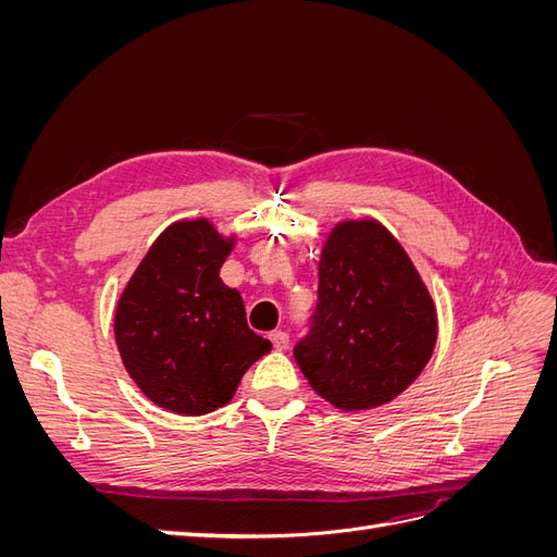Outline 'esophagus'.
<instances>
[{
	"label": "esophagus",
	"mask_w": 557,
	"mask_h": 557,
	"mask_svg": "<svg viewBox=\"0 0 557 557\" xmlns=\"http://www.w3.org/2000/svg\"><path fill=\"white\" fill-rule=\"evenodd\" d=\"M269 342H272V346H274L276 350H285V348H288V344H290V336H288V332L274 330L272 334H269Z\"/></svg>",
	"instance_id": "obj_1"
}]
</instances>
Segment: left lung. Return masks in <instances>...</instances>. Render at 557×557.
I'll return each mask as SVG.
<instances>
[{"mask_svg": "<svg viewBox=\"0 0 557 557\" xmlns=\"http://www.w3.org/2000/svg\"><path fill=\"white\" fill-rule=\"evenodd\" d=\"M436 309L399 242L376 221L339 223L318 264V305L295 360L344 411L374 409L432 358Z\"/></svg>", "mask_w": 557, "mask_h": 557, "instance_id": "8db88e82", "label": "left lung"}]
</instances>
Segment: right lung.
Wrapping results in <instances>:
<instances>
[{
	"mask_svg": "<svg viewBox=\"0 0 557 557\" xmlns=\"http://www.w3.org/2000/svg\"><path fill=\"white\" fill-rule=\"evenodd\" d=\"M234 239L197 218L166 227L117 299L113 330L123 364L158 407L211 413L237 393L272 344L246 323L242 295L221 281Z\"/></svg>",
	"mask_w": 557,
	"mask_h": 557,
	"instance_id": "1",
	"label": "right lung"
}]
</instances>
